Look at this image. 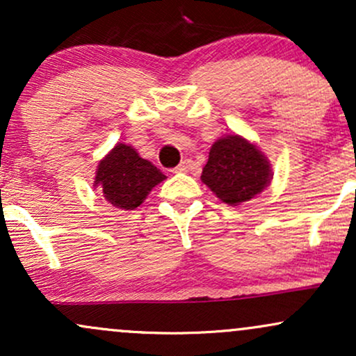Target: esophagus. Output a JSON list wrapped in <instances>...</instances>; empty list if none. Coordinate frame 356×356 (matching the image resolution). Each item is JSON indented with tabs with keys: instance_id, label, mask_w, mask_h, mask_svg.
Wrapping results in <instances>:
<instances>
[{
	"instance_id": "34e87169",
	"label": "esophagus",
	"mask_w": 356,
	"mask_h": 356,
	"mask_svg": "<svg viewBox=\"0 0 356 356\" xmlns=\"http://www.w3.org/2000/svg\"><path fill=\"white\" fill-rule=\"evenodd\" d=\"M189 167H191V161L189 159H186V161H182L181 164L175 167L174 172H187V170H189Z\"/></svg>"
}]
</instances>
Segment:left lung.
<instances>
[{
  "mask_svg": "<svg viewBox=\"0 0 356 356\" xmlns=\"http://www.w3.org/2000/svg\"><path fill=\"white\" fill-rule=\"evenodd\" d=\"M271 177L268 161L256 145L238 136L219 138L211 147L209 161L202 169V182L222 202H246L268 186Z\"/></svg>",
  "mask_w": 356,
  "mask_h": 356,
  "instance_id": "left-lung-1",
  "label": "left lung"
}]
</instances>
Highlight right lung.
Here are the masks:
<instances>
[{
  "label": "right lung",
  "mask_w": 356,
  "mask_h": 356,
  "mask_svg": "<svg viewBox=\"0 0 356 356\" xmlns=\"http://www.w3.org/2000/svg\"><path fill=\"white\" fill-rule=\"evenodd\" d=\"M165 175L142 159L136 149L118 144L99 164L95 184H100L104 197L120 209H136L152 187L162 182Z\"/></svg>",
  "instance_id": "add662e5"
}]
</instances>
